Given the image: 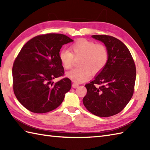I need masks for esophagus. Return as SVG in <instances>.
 Here are the masks:
<instances>
[{"instance_id": "1", "label": "esophagus", "mask_w": 150, "mask_h": 150, "mask_svg": "<svg viewBox=\"0 0 150 150\" xmlns=\"http://www.w3.org/2000/svg\"><path fill=\"white\" fill-rule=\"evenodd\" d=\"M78 86H79V84L77 83H73L72 84V87L73 88H77Z\"/></svg>"}]
</instances>
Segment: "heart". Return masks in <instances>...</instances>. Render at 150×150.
<instances>
[{"label":"heart","mask_w":150,"mask_h":150,"mask_svg":"<svg viewBox=\"0 0 150 150\" xmlns=\"http://www.w3.org/2000/svg\"><path fill=\"white\" fill-rule=\"evenodd\" d=\"M59 57L62 67L66 69L71 68L74 59H79V68L68 71L67 77L76 83H81L90 78L91 73L96 75L103 71L109 60L110 54L104 44L81 39L70 45L69 52L60 51Z\"/></svg>","instance_id":"1"}]
</instances>
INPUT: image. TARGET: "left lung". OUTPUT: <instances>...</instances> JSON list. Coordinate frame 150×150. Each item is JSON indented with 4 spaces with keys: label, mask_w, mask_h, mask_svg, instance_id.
Returning a JSON list of instances; mask_svg holds the SVG:
<instances>
[{
    "label": "left lung",
    "mask_w": 150,
    "mask_h": 150,
    "mask_svg": "<svg viewBox=\"0 0 150 150\" xmlns=\"http://www.w3.org/2000/svg\"><path fill=\"white\" fill-rule=\"evenodd\" d=\"M91 37L105 44L110 57L103 71L85 85L87 93L82 101L86 109L95 115L113 116L120 113L133 96L135 64L128 47L117 38L106 35ZM97 85L100 86L96 87Z\"/></svg>",
    "instance_id": "left-lung-1"
}]
</instances>
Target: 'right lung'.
Listing matches in <instances>:
<instances>
[{
	"mask_svg": "<svg viewBox=\"0 0 150 150\" xmlns=\"http://www.w3.org/2000/svg\"><path fill=\"white\" fill-rule=\"evenodd\" d=\"M60 33H47L33 37L24 44L13 63V88L22 106L35 113L49 112L59 107L71 81L64 76L59 54L64 44L73 42Z\"/></svg>",
	"mask_w": 150,
	"mask_h": 150,
	"instance_id": "obj_1",
	"label": "right lung"
}]
</instances>
